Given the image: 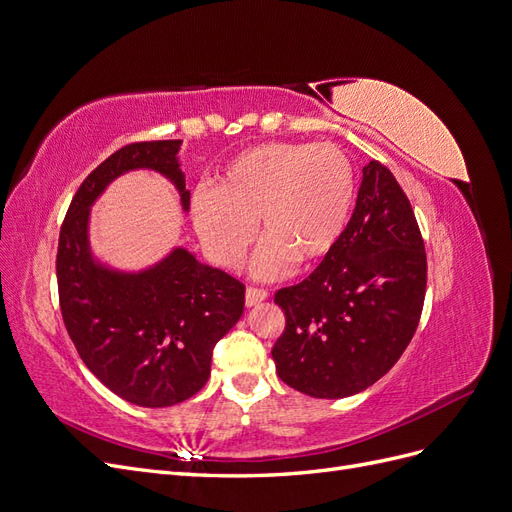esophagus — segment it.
I'll return each instance as SVG.
<instances>
[{
  "label": "esophagus",
  "mask_w": 512,
  "mask_h": 512,
  "mask_svg": "<svg viewBox=\"0 0 512 512\" xmlns=\"http://www.w3.org/2000/svg\"><path fill=\"white\" fill-rule=\"evenodd\" d=\"M269 297L267 294V290H260V288H247L245 290V305L247 307H254V305H258V303H262Z\"/></svg>",
  "instance_id": "34e87169"
}]
</instances>
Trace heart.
<instances>
[{
    "label": "heart",
    "mask_w": 512,
    "mask_h": 512,
    "mask_svg": "<svg viewBox=\"0 0 512 512\" xmlns=\"http://www.w3.org/2000/svg\"><path fill=\"white\" fill-rule=\"evenodd\" d=\"M354 168L331 143H265L237 153L192 198L194 230L207 254L237 269L258 224L265 243L252 271L262 280L316 265L342 239L354 205Z\"/></svg>",
    "instance_id": "b5f03b06"
}]
</instances>
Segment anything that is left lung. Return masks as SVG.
Instances as JSON below:
<instances>
[{"mask_svg": "<svg viewBox=\"0 0 512 512\" xmlns=\"http://www.w3.org/2000/svg\"><path fill=\"white\" fill-rule=\"evenodd\" d=\"M427 288V256L410 200L386 166H363L356 207L335 250L282 288L286 331L271 354L280 378L309 397L369 389L408 348Z\"/></svg>", "mask_w": 512, "mask_h": 512, "instance_id": "obj_1", "label": "left lung"}]
</instances>
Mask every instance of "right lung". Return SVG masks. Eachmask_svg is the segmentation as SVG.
Segmentation results:
<instances>
[{
  "label": "right lung",
  "mask_w": 512,
  "mask_h": 512,
  "mask_svg": "<svg viewBox=\"0 0 512 512\" xmlns=\"http://www.w3.org/2000/svg\"><path fill=\"white\" fill-rule=\"evenodd\" d=\"M183 141L134 143L106 158L74 194L59 232L57 286L68 335L106 389L141 408H168L209 380L213 346L243 314L245 286L175 245L153 265L123 269L91 245V209L111 183L151 170L173 185L181 211L190 190Z\"/></svg>",
  "instance_id": "1"
}]
</instances>
